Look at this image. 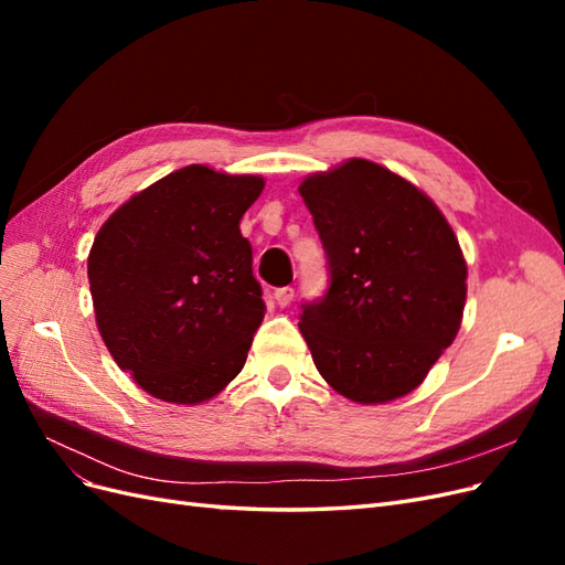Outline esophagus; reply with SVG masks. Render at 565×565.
Wrapping results in <instances>:
<instances>
[{
  "label": "esophagus",
  "mask_w": 565,
  "mask_h": 565,
  "mask_svg": "<svg viewBox=\"0 0 565 565\" xmlns=\"http://www.w3.org/2000/svg\"><path fill=\"white\" fill-rule=\"evenodd\" d=\"M273 297H276V301H278V306H287L289 301L295 299V289L292 287H278L276 292H273Z\"/></svg>",
  "instance_id": "34e87169"
}]
</instances>
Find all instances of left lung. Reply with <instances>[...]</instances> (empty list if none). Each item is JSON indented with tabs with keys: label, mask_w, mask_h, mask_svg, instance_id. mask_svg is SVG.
<instances>
[{
	"label": "left lung",
	"mask_w": 565,
	"mask_h": 565,
	"mask_svg": "<svg viewBox=\"0 0 565 565\" xmlns=\"http://www.w3.org/2000/svg\"><path fill=\"white\" fill-rule=\"evenodd\" d=\"M330 289L299 330L322 380L377 405L415 391L461 324L467 262L434 200L391 169L351 158L299 185Z\"/></svg>",
	"instance_id": "obj_1"
}]
</instances>
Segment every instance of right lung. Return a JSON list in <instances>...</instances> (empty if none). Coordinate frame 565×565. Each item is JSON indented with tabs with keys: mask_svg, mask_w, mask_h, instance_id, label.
Wrapping results in <instances>:
<instances>
[{
	"mask_svg": "<svg viewBox=\"0 0 565 565\" xmlns=\"http://www.w3.org/2000/svg\"><path fill=\"white\" fill-rule=\"evenodd\" d=\"M264 179L188 164L131 195L87 259L98 332L152 398L198 405L237 377L264 320L241 218Z\"/></svg>",
	"mask_w": 565,
	"mask_h": 565,
	"instance_id": "right-lung-1",
	"label": "right lung"
}]
</instances>
